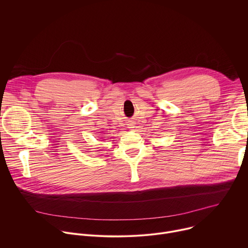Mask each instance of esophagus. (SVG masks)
Listing matches in <instances>:
<instances>
[{
    "label": "esophagus",
    "instance_id": "obj_1",
    "mask_svg": "<svg viewBox=\"0 0 248 248\" xmlns=\"http://www.w3.org/2000/svg\"><path fill=\"white\" fill-rule=\"evenodd\" d=\"M128 127H129V128H132V127H134V126H133L132 124H128Z\"/></svg>",
    "mask_w": 248,
    "mask_h": 248
}]
</instances>
